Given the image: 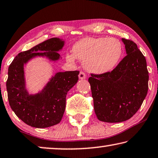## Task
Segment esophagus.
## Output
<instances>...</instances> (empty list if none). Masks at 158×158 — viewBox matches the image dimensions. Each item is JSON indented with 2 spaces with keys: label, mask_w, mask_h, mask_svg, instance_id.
I'll list each match as a JSON object with an SVG mask.
<instances>
[{
  "label": "esophagus",
  "mask_w": 158,
  "mask_h": 158,
  "mask_svg": "<svg viewBox=\"0 0 158 158\" xmlns=\"http://www.w3.org/2000/svg\"><path fill=\"white\" fill-rule=\"evenodd\" d=\"M79 79H84L86 78V75L84 72H80V73L79 74Z\"/></svg>",
  "instance_id": "obj_1"
}]
</instances>
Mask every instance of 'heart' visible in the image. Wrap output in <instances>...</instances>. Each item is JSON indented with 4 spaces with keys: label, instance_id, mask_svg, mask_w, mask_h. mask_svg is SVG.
<instances>
[{
    "label": "heart",
    "instance_id": "b5f03b06",
    "mask_svg": "<svg viewBox=\"0 0 158 158\" xmlns=\"http://www.w3.org/2000/svg\"><path fill=\"white\" fill-rule=\"evenodd\" d=\"M73 53H67L66 60L74 63L75 58L84 62L88 71L96 74L108 72L117 65L123 53L120 41L113 38H84L74 44Z\"/></svg>",
    "mask_w": 158,
    "mask_h": 158
}]
</instances>
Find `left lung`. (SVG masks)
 Masks as SVG:
<instances>
[{"instance_id": "obj_1", "label": "left lung", "mask_w": 158, "mask_h": 158, "mask_svg": "<svg viewBox=\"0 0 158 158\" xmlns=\"http://www.w3.org/2000/svg\"><path fill=\"white\" fill-rule=\"evenodd\" d=\"M127 56L111 72L91 74L89 82L100 121L122 122L139 110L148 90L146 60L137 45L122 39Z\"/></svg>"}]
</instances>
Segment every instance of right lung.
<instances>
[{"instance_id":"1","label":"right lung","mask_w":158,"mask_h":158,"mask_svg":"<svg viewBox=\"0 0 158 158\" xmlns=\"http://www.w3.org/2000/svg\"><path fill=\"white\" fill-rule=\"evenodd\" d=\"M64 46L58 38L48 39L15 57L8 68L6 81L9 104L25 124L36 128H46L60 123L66 105V96L79 80V71L57 72L39 94L29 95L25 88L24 64L36 56L52 61L60 58L57 52Z\"/></svg>"}]
</instances>
